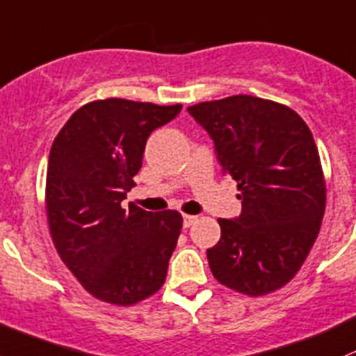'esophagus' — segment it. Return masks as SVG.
<instances>
[{"mask_svg":"<svg viewBox=\"0 0 356 356\" xmlns=\"http://www.w3.org/2000/svg\"><path fill=\"white\" fill-rule=\"evenodd\" d=\"M195 220H197V216H190V213H185V216H183V225H185V227L193 225Z\"/></svg>","mask_w":356,"mask_h":356,"instance_id":"obj_1","label":"esophagus"}]
</instances>
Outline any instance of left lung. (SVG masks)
<instances>
[{
	"label": "left lung",
	"mask_w": 356,
	"mask_h": 356,
	"mask_svg": "<svg viewBox=\"0 0 356 356\" xmlns=\"http://www.w3.org/2000/svg\"><path fill=\"white\" fill-rule=\"evenodd\" d=\"M188 113L213 139L222 175L236 179L243 204L236 220H217L210 271L250 297L282 289L311 253L326 209L311 129L290 106L251 95L197 103Z\"/></svg>",
	"instance_id": "8db88e82"
}]
</instances>
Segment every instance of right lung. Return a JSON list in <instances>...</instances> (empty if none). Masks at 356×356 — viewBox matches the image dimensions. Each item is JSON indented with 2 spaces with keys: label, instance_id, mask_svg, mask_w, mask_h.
Returning a JSON list of instances; mask_svg holds the SVG:
<instances>
[{
  "label": "right lung",
  "instance_id": "obj_1",
  "mask_svg": "<svg viewBox=\"0 0 356 356\" xmlns=\"http://www.w3.org/2000/svg\"><path fill=\"white\" fill-rule=\"evenodd\" d=\"M181 105L106 98L83 105L52 143L45 179L51 238L88 293L113 305L154 296L166 280L183 217L122 200L136 185L147 137Z\"/></svg>",
  "mask_w": 356,
  "mask_h": 356
}]
</instances>
